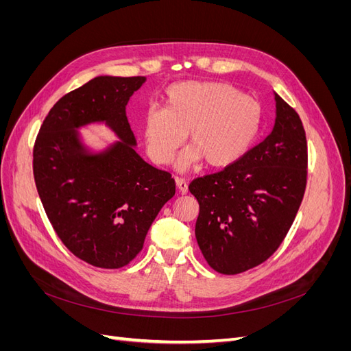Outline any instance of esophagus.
Returning <instances> with one entry per match:
<instances>
[{"label": "esophagus", "instance_id": "34e87169", "mask_svg": "<svg viewBox=\"0 0 351 351\" xmlns=\"http://www.w3.org/2000/svg\"><path fill=\"white\" fill-rule=\"evenodd\" d=\"M176 184H177V189H178V192L182 193V195H186L187 193V190H189V187H187V182L184 178H182V177H176Z\"/></svg>", "mask_w": 351, "mask_h": 351}]
</instances>
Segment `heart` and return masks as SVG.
Here are the masks:
<instances>
[{
	"label": "heart",
	"instance_id": "obj_1",
	"mask_svg": "<svg viewBox=\"0 0 351 351\" xmlns=\"http://www.w3.org/2000/svg\"><path fill=\"white\" fill-rule=\"evenodd\" d=\"M261 123L259 104L219 82L189 80L169 86L165 108H149L143 121L146 152L158 165L171 162L187 169L204 159L208 167H227L249 149Z\"/></svg>",
	"mask_w": 351,
	"mask_h": 351
}]
</instances>
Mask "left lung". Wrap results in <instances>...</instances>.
<instances>
[{
  "label": "left lung",
  "mask_w": 351,
  "mask_h": 351,
  "mask_svg": "<svg viewBox=\"0 0 351 351\" xmlns=\"http://www.w3.org/2000/svg\"><path fill=\"white\" fill-rule=\"evenodd\" d=\"M274 95L277 117L267 139L222 171L195 178L189 186L199 202V249L219 274H240L267 261L289 232L304 195L303 124Z\"/></svg>",
  "instance_id": "1"
}]
</instances>
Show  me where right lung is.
<instances>
[{
  "label": "right lung",
  "instance_id": "obj_1",
  "mask_svg": "<svg viewBox=\"0 0 351 351\" xmlns=\"http://www.w3.org/2000/svg\"><path fill=\"white\" fill-rule=\"evenodd\" d=\"M146 77L98 76L64 95L42 123L34 177L62 244L105 269L125 267L143 247L158 212L176 193L171 174L136 154L125 105ZM105 122L120 143L90 153L77 129Z\"/></svg>",
  "mask_w": 351,
  "mask_h": 351
}]
</instances>
